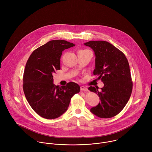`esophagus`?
<instances>
[{"instance_id": "1", "label": "esophagus", "mask_w": 152, "mask_h": 152, "mask_svg": "<svg viewBox=\"0 0 152 152\" xmlns=\"http://www.w3.org/2000/svg\"><path fill=\"white\" fill-rule=\"evenodd\" d=\"M80 90L83 91H88V88L85 87V86H80Z\"/></svg>"}]
</instances>
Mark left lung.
I'll list each match as a JSON object with an SVG mask.
<instances>
[{
  "label": "left lung",
  "mask_w": 152,
  "mask_h": 152,
  "mask_svg": "<svg viewBox=\"0 0 152 152\" xmlns=\"http://www.w3.org/2000/svg\"><path fill=\"white\" fill-rule=\"evenodd\" d=\"M84 45L94 51L93 74L104 83L100 91L94 86L88 88L96 93L101 100L90 111L100 118L113 117L121 111L132 93V82L128 61L122 52L109 42L90 41Z\"/></svg>",
  "instance_id": "left-lung-1"
}]
</instances>
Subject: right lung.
Here are the masks:
<instances>
[{
	"mask_svg": "<svg viewBox=\"0 0 152 152\" xmlns=\"http://www.w3.org/2000/svg\"><path fill=\"white\" fill-rule=\"evenodd\" d=\"M62 39L52 40L35 50L29 56L23 75V91L34 111L46 119L56 118L68 109L71 98L80 91L75 82L55 85L53 74L60 70L62 51L75 46Z\"/></svg>",
	"mask_w": 152,
	"mask_h": 152,
	"instance_id": "add662e5",
	"label": "right lung"
}]
</instances>
